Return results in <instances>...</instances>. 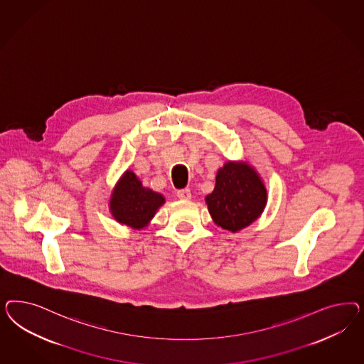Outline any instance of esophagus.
I'll return each instance as SVG.
<instances>
[{"mask_svg":"<svg viewBox=\"0 0 364 364\" xmlns=\"http://www.w3.org/2000/svg\"><path fill=\"white\" fill-rule=\"evenodd\" d=\"M176 196L178 198H181V200H189V198H192V193H191V189H178L176 192Z\"/></svg>","mask_w":364,"mask_h":364,"instance_id":"34e87169","label":"esophagus"}]
</instances>
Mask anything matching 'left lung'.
<instances>
[{"instance_id": "left-lung-1", "label": "left lung", "mask_w": 364, "mask_h": 364, "mask_svg": "<svg viewBox=\"0 0 364 364\" xmlns=\"http://www.w3.org/2000/svg\"><path fill=\"white\" fill-rule=\"evenodd\" d=\"M205 203L213 221L235 233L263 213L267 189L252 166L244 161H228L218 171L216 186Z\"/></svg>"}]
</instances>
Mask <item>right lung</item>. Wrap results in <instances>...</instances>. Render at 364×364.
<instances>
[{
    "mask_svg": "<svg viewBox=\"0 0 364 364\" xmlns=\"http://www.w3.org/2000/svg\"><path fill=\"white\" fill-rule=\"evenodd\" d=\"M166 203L161 193L143 187L132 171L124 172L110 195L109 210L114 220L133 230H141Z\"/></svg>",
    "mask_w": 364,
    "mask_h": 364,
    "instance_id": "1",
    "label": "right lung"
}]
</instances>
